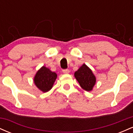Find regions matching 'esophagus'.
Instances as JSON below:
<instances>
[{
    "label": "esophagus",
    "mask_w": 133,
    "mask_h": 133,
    "mask_svg": "<svg viewBox=\"0 0 133 133\" xmlns=\"http://www.w3.org/2000/svg\"><path fill=\"white\" fill-rule=\"evenodd\" d=\"M62 72H63V73H64V74H69L70 71L68 69H66L62 70Z\"/></svg>",
    "instance_id": "esophagus-1"
}]
</instances>
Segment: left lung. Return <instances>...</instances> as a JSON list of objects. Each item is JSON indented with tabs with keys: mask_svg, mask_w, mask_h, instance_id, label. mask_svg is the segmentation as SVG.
I'll return each mask as SVG.
<instances>
[{
	"mask_svg": "<svg viewBox=\"0 0 133 133\" xmlns=\"http://www.w3.org/2000/svg\"><path fill=\"white\" fill-rule=\"evenodd\" d=\"M76 79L83 89L91 91L95 85L96 78L89 68L84 64L74 73Z\"/></svg>",
	"mask_w": 133,
	"mask_h": 133,
	"instance_id": "8db88e82",
	"label": "left lung"
}]
</instances>
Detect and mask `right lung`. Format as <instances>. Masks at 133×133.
Returning a JSON list of instances; mask_svg holds the SVG:
<instances>
[{"mask_svg":"<svg viewBox=\"0 0 133 133\" xmlns=\"http://www.w3.org/2000/svg\"><path fill=\"white\" fill-rule=\"evenodd\" d=\"M57 76L56 72L42 66L35 75L34 82L38 89L43 92H46L52 89Z\"/></svg>","mask_w":133,"mask_h":133,"instance_id":"add662e5","label":"right lung"}]
</instances>
